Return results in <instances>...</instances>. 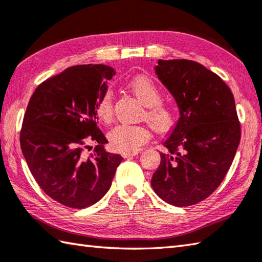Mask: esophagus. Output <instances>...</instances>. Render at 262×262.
<instances>
[{
    "instance_id": "1",
    "label": "esophagus",
    "mask_w": 262,
    "mask_h": 262,
    "mask_svg": "<svg viewBox=\"0 0 262 262\" xmlns=\"http://www.w3.org/2000/svg\"><path fill=\"white\" fill-rule=\"evenodd\" d=\"M140 151H134V152H127V153H122V158L128 159V158H132V157H135L137 156Z\"/></svg>"
}]
</instances>
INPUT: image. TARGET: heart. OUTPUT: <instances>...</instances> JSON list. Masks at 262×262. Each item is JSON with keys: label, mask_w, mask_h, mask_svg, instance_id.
Segmentation results:
<instances>
[{"label": "heart", "mask_w": 262, "mask_h": 262, "mask_svg": "<svg viewBox=\"0 0 262 262\" xmlns=\"http://www.w3.org/2000/svg\"><path fill=\"white\" fill-rule=\"evenodd\" d=\"M128 89L145 105L144 117L158 132H166L175 125L177 119L176 107L170 103L161 102V91L150 77L137 76L128 83ZM96 115L103 122H109L114 116V103L110 91L97 101ZM111 147L118 152H134L148 140L150 133L141 125L120 124L112 128L107 134Z\"/></svg>", "instance_id": "heart-1"}]
</instances>
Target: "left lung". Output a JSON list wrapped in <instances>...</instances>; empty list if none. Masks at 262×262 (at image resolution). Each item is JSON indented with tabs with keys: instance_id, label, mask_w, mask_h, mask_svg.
<instances>
[{
	"instance_id": "left-lung-1",
	"label": "left lung",
	"mask_w": 262,
	"mask_h": 262,
	"mask_svg": "<svg viewBox=\"0 0 262 262\" xmlns=\"http://www.w3.org/2000/svg\"><path fill=\"white\" fill-rule=\"evenodd\" d=\"M156 74L175 99L179 119L163 142L151 179L157 195L176 207L207 199L224 181L241 140L232 91L191 60H158Z\"/></svg>"
}]
</instances>
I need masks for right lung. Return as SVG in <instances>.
I'll return each mask as SVG.
<instances>
[{
  "label": "right lung",
  "mask_w": 262,
  "mask_h": 262,
  "mask_svg": "<svg viewBox=\"0 0 262 262\" xmlns=\"http://www.w3.org/2000/svg\"><path fill=\"white\" fill-rule=\"evenodd\" d=\"M116 75L105 64H79L45 80L26 110L20 145L39 187L66 207H90L107 192L122 158L106 152L95 106ZM97 146L91 158L83 148Z\"/></svg>",
  "instance_id": "add662e5"
}]
</instances>
